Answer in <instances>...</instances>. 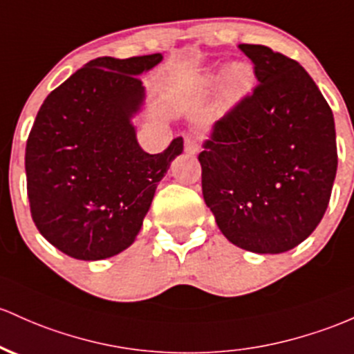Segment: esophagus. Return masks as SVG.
<instances>
[{"label": "esophagus", "instance_id": "1", "mask_svg": "<svg viewBox=\"0 0 354 354\" xmlns=\"http://www.w3.org/2000/svg\"><path fill=\"white\" fill-rule=\"evenodd\" d=\"M201 145H200V136L196 133H188L185 136V151L189 154L200 153Z\"/></svg>", "mask_w": 354, "mask_h": 354}]
</instances>
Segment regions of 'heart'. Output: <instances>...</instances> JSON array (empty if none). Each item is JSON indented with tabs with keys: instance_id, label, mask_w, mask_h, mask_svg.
Masks as SVG:
<instances>
[{
	"instance_id": "heart-1",
	"label": "heart",
	"mask_w": 354,
	"mask_h": 354,
	"mask_svg": "<svg viewBox=\"0 0 354 354\" xmlns=\"http://www.w3.org/2000/svg\"><path fill=\"white\" fill-rule=\"evenodd\" d=\"M252 70L247 65H235L228 72L227 80H225V94L230 100H239L250 91L252 87Z\"/></svg>"
}]
</instances>
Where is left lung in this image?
I'll list each match as a JSON object with an SVG mask.
<instances>
[{"label":"left lung","instance_id":"1","mask_svg":"<svg viewBox=\"0 0 354 354\" xmlns=\"http://www.w3.org/2000/svg\"><path fill=\"white\" fill-rule=\"evenodd\" d=\"M259 84L213 126L198 154L221 234L255 254H282L316 230L337 169L333 111L309 73L263 45H239Z\"/></svg>","mask_w":354,"mask_h":354}]
</instances>
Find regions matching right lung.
Instances as JSON below:
<instances>
[{"label": "right lung", "mask_w": 354, "mask_h": 354, "mask_svg": "<svg viewBox=\"0 0 354 354\" xmlns=\"http://www.w3.org/2000/svg\"><path fill=\"white\" fill-rule=\"evenodd\" d=\"M161 53L85 64L41 104L26 141L30 212L38 232L79 260L118 255L134 242L183 138L149 154L131 118L145 100L141 75Z\"/></svg>", "instance_id": "obj_1"}]
</instances>
